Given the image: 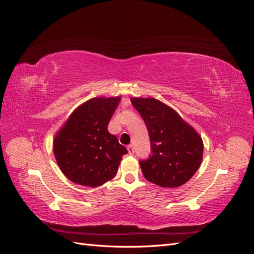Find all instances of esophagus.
<instances>
[{"label": "esophagus", "instance_id": "1", "mask_svg": "<svg viewBox=\"0 0 254 254\" xmlns=\"http://www.w3.org/2000/svg\"><path fill=\"white\" fill-rule=\"evenodd\" d=\"M127 150H128V153H129V155H133V153H134V148H133V146H132V145H128Z\"/></svg>", "mask_w": 254, "mask_h": 254}]
</instances>
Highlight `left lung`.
<instances>
[{
    "mask_svg": "<svg viewBox=\"0 0 254 254\" xmlns=\"http://www.w3.org/2000/svg\"><path fill=\"white\" fill-rule=\"evenodd\" d=\"M147 127L152 155L140 161L146 180L162 188L188 182L201 164L203 142L170 106L152 97L130 98Z\"/></svg>",
    "mask_w": 254,
    "mask_h": 254,
    "instance_id": "8db88e82",
    "label": "left lung"
}]
</instances>
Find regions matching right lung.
<instances>
[{"label": "right lung", "instance_id": "right-lung-1", "mask_svg": "<svg viewBox=\"0 0 254 254\" xmlns=\"http://www.w3.org/2000/svg\"><path fill=\"white\" fill-rule=\"evenodd\" d=\"M121 96L94 97L78 106L53 141L61 172L72 182L96 188L113 179L127 149L109 133Z\"/></svg>", "mask_w": 254, "mask_h": 254}]
</instances>
